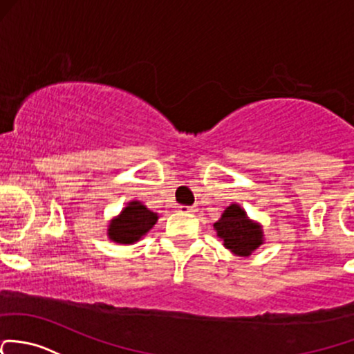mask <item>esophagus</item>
I'll use <instances>...</instances> for the list:
<instances>
[{
    "mask_svg": "<svg viewBox=\"0 0 354 354\" xmlns=\"http://www.w3.org/2000/svg\"><path fill=\"white\" fill-rule=\"evenodd\" d=\"M178 210H180L181 214H195L198 208H196L195 205H180L178 207Z\"/></svg>",
    "mask_w": 354,
    "mask_h": 354,
    "instance_id": "1",
    "label": "esophagus"
}]
</instances>
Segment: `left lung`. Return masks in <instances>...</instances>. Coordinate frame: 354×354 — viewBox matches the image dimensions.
<instances>
[{
    "label": "left lung",
    "instance_id": "left-lung-1",
    "mask_svg": "<svg viewBox=\"0 0 354 354\" xmlns=\"http://www.w3.org/2000/svg\"><path fill=\"white\" fill-rule=\"evenodd\" d=\"M218 237L224 239V245L239 256H249L263 243L261 229L252 224L241 207L230 205L222 214L221 221L214 224Z\"/></svg>",
    "mask_w": 354,
    "mask_h": 354
}]
</instances>
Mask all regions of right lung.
<instances>
[{"label":"right lung","instance_id":"add662e5","mask_svg":"<svg viewBox=\"0 0 354 354\" xmlns=\"http://www.w3.org/2000/svg\"><path fill=\"white\" fill-rule=\"evenodd\" d=\"M158 221L154 212L147 210L140 202H130L120 217L110 224L109 236L111 241L120 244H132L139 241Z\"/></svg>","mask_w":354,"mask_h":354}]
</instances>
